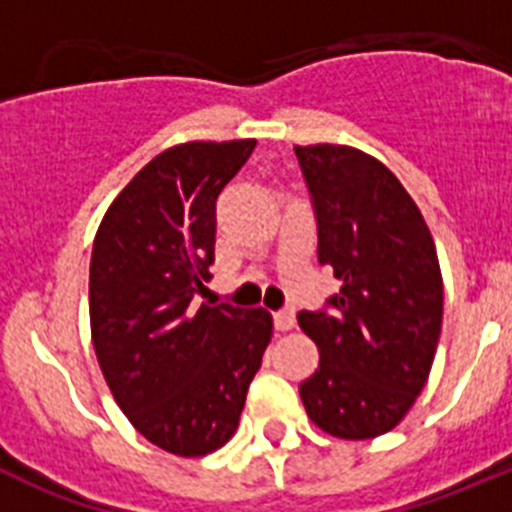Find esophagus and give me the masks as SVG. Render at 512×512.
<instances>
[{"label":"esophagus","instance_id":"34e87169","mask_svg":"<svg viewBox=\"0 0 512 512\" xmlns=\"http://www.w3.org/2000/svg\"><path fill=\"white\" fill-rule=\"evenodd\" d=\"M295 325H297V315H295V310H292V307L274 312V328H277V330H292Z\"/></svg>","mask_w":512,"mask_h":512}]
</instances>
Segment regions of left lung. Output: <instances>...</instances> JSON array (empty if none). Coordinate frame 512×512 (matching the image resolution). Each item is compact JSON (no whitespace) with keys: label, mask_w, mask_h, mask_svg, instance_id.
<instances>
[{"label":"left lung","mask_w":512,"mask_h":512,"mask_svg":"<svg viewBox=\"0 0 512 512\" xmlns=\"http://www.w3.org/2000/svg\"><path fill=\"white\" fill-rule=\"evenodd\" d=\"M315 223L318 261L341 292L302 310L320 364L300 384L312 423L348 441L392 431L428 382L443 318L436 243L405 187L348 146H295Z\"/></svg>","instance_id":"left-lung-1"}]
</instances>
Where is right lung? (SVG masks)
I'll return each instance as SVG.
<instances>
[{"label": "right lung", "mask_w": 512, "mask_h": 512, "mask_svg": "<svg viewBox=\"0 0 512 512\" xmlns=\"http://www.w3.org/2000/svg\"><path fill=\"white\" fill-rule=\"evenodd\" d=\"M256 140L182 143L117 194L97 230L89 318L102 374L130 423L176 456L230 441L271 341V315L200 305L215 207Z\"/></svg>", "instance_id": "1"}]
</instances>
